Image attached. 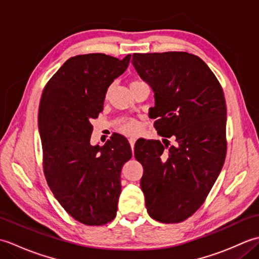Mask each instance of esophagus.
<instances>
[{"mask_svg": "<svg viewBox=\"0 0 259 259\" xmlns=\"http://www.w3.org/2000/svg\"><path fill=\"white\" fill-rule=\"evenodd\" d=\"M129 144H130L131 149H133V152H134V148H135V144H136V138H130L129 139Z\"/></svg>", "mask_w": 259, "mask_h": 259, "instance_id": "esophagus-1", "label": "esophagus"}]
</instances>
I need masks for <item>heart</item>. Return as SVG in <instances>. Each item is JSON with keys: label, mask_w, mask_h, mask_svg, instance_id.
Instances as JSON below:
<instances>
[{"label": "heart", "mask_w": 259, "mask_h": 259, "mask_svg": "<svg viewBox=\"0 0 259 259\" xmlns=\"http://www.w3.org/2000/svg\"><path fill=\"white\" fill-rule=\"evenodd\" d=\"M136 82H138V81H133L130 84L136 83ZM119 130L121 131V133H123L125 135L134 136V135H137L139 133V123L135 120H128L119 126Z\"/></svg>", "instance_id": "heart-1"}]
</instances>
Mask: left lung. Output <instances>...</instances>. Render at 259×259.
<instances>
[{"mask_svg":"<svg viewBox=\"0 0 259 259\" xmlns=\"http://www.w3.org/2000/svg\"><path fill=\"white\" fill-rule=\"evenodd\" d=\"M134 67L155 95V128L168 139L135 146L149 216L174 224L199 208L226 158V102L202 60L187 52L135 53ZM137 145V144H136Z\"/></svg>","mask_w":259,"mask_h":259,"instance_id":"8db88e82","label":"left lung"}]
</instances>
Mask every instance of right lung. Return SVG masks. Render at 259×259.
<instances>
[{
    "mask_svg": "<svg viewBox=\"0 0 259 259\" xmlns=\"http://www.w3.org/2000/svg\"><path fill=\"white\" fill-rule=\"evenodd\" d=\"M103 53L70 58L48 82L38 108V133L48 185L75 221L101 226L117 214L120 175L133 156L128 140L113 135L103 146L90 144L108 88L130 62Z\"/></svg>",
    "mask_w": 259,
    "mask_h": 259,
    "instance_id": "obj_1",
    "label": "right lung"
}]
</instances>
